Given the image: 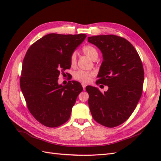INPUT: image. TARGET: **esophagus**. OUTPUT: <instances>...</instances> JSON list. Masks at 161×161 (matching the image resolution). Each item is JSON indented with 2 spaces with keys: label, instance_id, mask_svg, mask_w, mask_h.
I'll list each match as a JSON object with an SVG mask.
<instances>
[{
  "label": "esophagus",
  "instance_id": "obj_1",
  "mask_svg": "<svg viewBox=\"0 0 161 161\" xmlns=\"http://www.w3.org/2000/svg\"><path fill=\"white\" fill-rule=\"evenodd\" d=\"M86 86V85L85 83H82V88H83V89H84V90H85Z\"/></svg>",
  "mask_w": 161,
  "mask_h": 161
}]
</instances>
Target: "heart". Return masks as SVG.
Wrapping results in <instances>:
<instances>
[{
  "instance_id": "heart-1",
  "label": "heart",
  "mask_w": 161,
  "mask_h": 161,
  "mask_svg": "<svg viewBox=\"0 0 161 161\" xmlns=\"http://www.w3.org/2000/svg\"><path fill=\"white\" fill-rule=\"evenodd\" d=\"M82 52L85 55L89 56L91 60H95L98 58L99 53L97 48L93 46L86 45L82 47ZM70 64L72 66H75L76 63V53H72L70 56ZM95 72L92 71H84V70H78L74 74V79L80 82L86 83L91 80V77L94 76Z\"/></svg>"
}]
</instances>
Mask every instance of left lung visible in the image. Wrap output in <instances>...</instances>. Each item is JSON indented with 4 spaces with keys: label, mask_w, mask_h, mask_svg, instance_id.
<instances>
[{
    "label": "left lung",
    "mask_w": 161,
    "mask_h": 161,
    "mask_svg": "<svg viewBox=\"0 0 161 161\" xmlns=\"http://www.w3.org/2000/svg\"><path fill=\"white\" fill-rule=\"evenodd\" d=\"M103 53L97 85L108 86L103 93L97 87L87 86L89 106L97 123L116 127L127 120L140 99L144 83L142 61L131 43L115 35L88 37Z\"/></svg>",
    "instance_id": "left-lung-1"
}]
</instances>
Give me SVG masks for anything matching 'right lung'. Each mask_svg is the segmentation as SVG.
<instances>
[{
    "instance_id": "add662e5",
    "label": "right lung",
    "mask_w": 161,
    "mask_h": 161,
    "mask_svg": "<svg viewBox=\"0 0 161 161\" xmlns=\"http://www.w3.org/2000/svg\"><path fill=\"white\" fill-rule=\"evenodd\" d=\"M86 34L50 33L29 48L23 61L20 86L27 108L39 122L56 128L69 119L76 98L83 90L80 82L58 85L61 72L70 69V56Z\"/></svg>"
}]
</instances>
